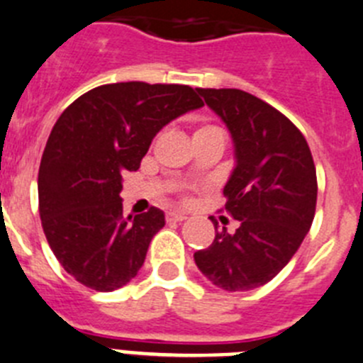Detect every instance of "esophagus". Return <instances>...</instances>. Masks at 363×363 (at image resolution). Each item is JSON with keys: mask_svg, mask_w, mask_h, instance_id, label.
<instances>
[{"mask_svg": "<svg viewBox=\"0 0 363 363\" xmlns=\"http://www.w3.org/2000/svg\"><path fill=\"white\" fill-rule=\"evenodd\" d=\"M166 220H168V222H184L186 215L184 213L170 211V213H166Z\"/></svg>", "mask_w": 363, "mask_h": 363, "instance_id": "obj_1", "label": "esophagus"}]
</instances>
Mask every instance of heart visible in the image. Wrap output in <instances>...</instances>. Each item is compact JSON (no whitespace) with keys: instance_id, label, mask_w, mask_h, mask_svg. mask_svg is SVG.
Returning a JSON list of instances; mask_svg holds the SVG:
<instances>
[{"instance_id":"heart-1","label":"heart","mask_w":363,"mask_h":363,"mask_svg":"<svg viewBox=\"0 0 363 363\" xmlns=\"http://www.w3.org/2000/svg\"><path fill=\"white\" fill-rule=\"evenodd\" d=\"M209 128H213V127H202V128H199L197 132H201V130H209Z\"/></svg>"}]
</instances>
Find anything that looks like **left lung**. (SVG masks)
I'll return each instance as SVG.
<instances>
[{
    "mask_svg": "<svg viewBox=\"0 0 363 363\" xmlns=\"http://www.w3.org/2000/svg\"><path fill=\"white\" fill-rule=\"evenodd\" d=\"M197 93L231 134L235 168L223 195L238 229L216 231L193 258L216 289L247 292L276 277L310 231L317 204L313 157L299 128L254 94Z\"/></svg>",
    "mask_w": 363,
    "mask_h": 363,
    "instance_id": "obj_1",
    "label": "left lung"
}]
</instances>
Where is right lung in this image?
<instances>
[{
    "mask_svg": "<svg viewBox=\"0 0 363 363\" xmlns=\"http://www.w3.org/2000/svg\"><path fill=\"white\" fill-rule=\"evenodd\" d=\"M195 89L118 82L94 87L60 114L39 166V213L55 258L96 292L121 289L143 267L164 213L123 216L125 172L175 118L201 109Z\"/></svg>",
    "mask_w": 363,
    "mask_h": 363,
    "instance_id": "right-lung-1",
    "label": "right lung"
}]
</instances>
